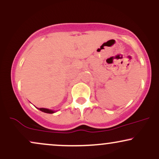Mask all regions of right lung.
Segmentation results:
<instances>
[{"instance_id":"right-lung-1","label":"right lung","mask_w":159,"mask_h":159,"mask_svg":"<svg viewBox=\"0 0 159 159\" xmlns=\"http://www.w3.org/2000/svg\"><path fill=\"white\" fill-rule=\"evenodd\" d=\"M39 110L41 111H43V112L47 113V114H53V113H54V111H53L52 110H49V109H46V108H39Z\"/></svg>"}]
</instances>
